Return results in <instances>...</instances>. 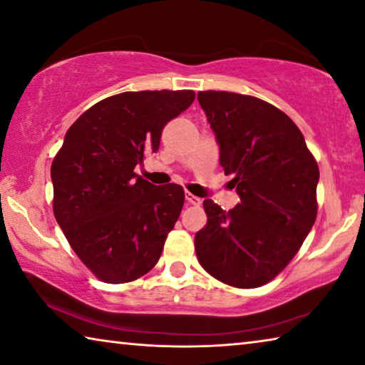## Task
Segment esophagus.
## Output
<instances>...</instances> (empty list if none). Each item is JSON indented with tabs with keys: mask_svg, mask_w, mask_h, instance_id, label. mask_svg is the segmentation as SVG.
I'll return each mask as SVG.
<instances>
[{
	"mask_svg": "<svg viewBox=\"0 0 365 365\" xmlns=\"http://www.w3.org/2000/svg\"><path fill=\"white\" fill-rule=\"evenodd\" d=\"M185 200H187L188 205H193V206H200L201 205V197H197V196L191 195V193L185 195Z\"/></svg>",
	"mask_w": 365,
	"mask_h": 365,
	"instance_id": "obj_1",
	"label": "esophagus"
}]
</instances>
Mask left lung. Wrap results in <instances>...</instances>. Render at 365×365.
Instances as JSON below:
<instances>
[{"label": "left lung", "instance_id": "left-lung-1", "mask_svg": "<svg viewBox=\"0 0 365 365\" xmlns=\"http://www.w3.org/2000/svg\"><path fill=\"white\" fill-rule=\"evenodd\" d=\"M197 101L242 201L225 212L205 200L196 257L222 283L262 287L287 267L316 222L319 165L296 123L270 103L214 90L200 91Z\"/></svg>", "mask_w": 365, "mask_h": 365}]
</instances>
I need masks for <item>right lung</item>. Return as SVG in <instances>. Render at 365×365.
<instances>
[{"mask_svg":"<svg viewBox=\"0 0 365 365\" xmlns=\"http://www.w3.org/2000/svg\"><path fill=\"white\" fill-rule=\"evenodd\" d=\"M195 101L193 90L125 91L78 117L51 164L53 212L96 279L127 283L158 264L185 191L135 174L160 133Z\"/></svg>","mask_w":365,"mask_h":365,"instance_id":"obj_1","label":"right lung"}]
</instances>
